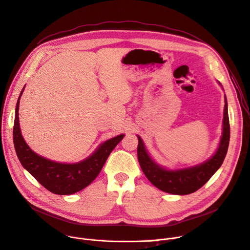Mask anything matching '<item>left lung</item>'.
Here are the masks:
<instances>
[{"label": "left lung", "instance_id": "left-lung-1", "mask_svg": "<svg viewBox=\"0 0 250 250\" xmlns=\"http://www.w3.org/2000/svg\"><path fill=\"white\" fill-rule=\"evenodd\" d=\"M221 85V83L218 82ZM222 86V85H221ZM222 122V136L217 149L207 161L188 168L171 170L159 165L149 156L145 144L140 136L138 137V160L141 168L147 180L158 189L174 195H188L200 189L220 167L227 154L230 139V126L228 118L227 99Z\"/></svg>", "mask_w": 250, "mask_h": 250}]
</instances>
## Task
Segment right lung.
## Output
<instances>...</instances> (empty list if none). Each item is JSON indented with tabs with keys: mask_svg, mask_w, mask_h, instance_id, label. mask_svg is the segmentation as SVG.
Here are the masks:
<instances>
[{
	"mask_svg": "<svg viewBox=\"0 0 250 250\" xmlns=\"http://www.w3.org/2000/svg\"><path fill=\"white\" fill-rule=\"evenodd\" d=\"M24 88L16 104L13 129L15 151L21 165L43 187L54 194L71 195L84 189L101 173L112 149L124 139L125 135L105 141L99 145L89 157L77 163L67 164L48 160L32 151L21 134L19 104Z\"/></svg>",
	"mask_w": 250,
	"mask_h": 250,
	"instance_id": "obj_1",
	"label": "right lung"
}]
</instances>
